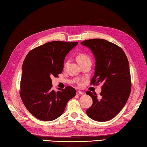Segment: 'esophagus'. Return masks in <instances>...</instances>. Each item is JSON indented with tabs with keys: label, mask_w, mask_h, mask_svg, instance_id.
Segmentation results:
<instances>
[{
	"label": "esophagus",
	"mask_w": 147,
	"mask_h": 147,
	"mask_svg": "<svg viewBox=\"0 0 147 147\" xmlns=\"http://www.w3.org/2000/svg\"><path fill=\"white\" fill-rule=\"evenodd\" d=\"M76 94L77 95H82V94H83V93L82 92H81V91H77L76 92Z\"/></svg>",
	"instance_id": "34e87169"
}]
</instances>
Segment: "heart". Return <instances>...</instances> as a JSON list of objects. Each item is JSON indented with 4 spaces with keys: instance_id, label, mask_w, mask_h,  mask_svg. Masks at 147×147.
Here are the masks:
<instances>
[{
    "instance_id": "obj_1",
    "label": "heart",
    "mask_w": 147,
    "mask_h": 147,
    "mask_svg": "<svg viewBox=\"0 0 147 147\" xmlns=\"http://www.w3.org/2000/svg\"><path fill=\"white\" fill-rule=\"evenodd\" d=\"M77 59H78V61L79 62L86 61V60H90L89 57L85 54H80L78 55ZM67 63H68V61H66L65 62V64H64L65 66L67 64Z\"/></svg>"
}]
</instances>
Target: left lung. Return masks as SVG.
Returning a JSON list of instances; mask_svg holds the SVG:
<instances>
[{
    "mask_svg": "<svg viewBox=\"0 0 147 147\" xmlns=\"http://www.w3.org/2000/svg\"><path fill=\"white\" fill-rule=\"evenodd\" d=\"M81 44L91 50L95 58V73L90 83H103L100 98L90 91L86 92L93 100L86 114L96 121H109L119 113L130 95L131 82L128 60L123 49L107 40L90 39Z\"/></svg>",
    "mask_w": 147,
    "mask_h": 147,
    "instance_id": "left-lung-1",
    "label": "left lung"
}]
</instances>
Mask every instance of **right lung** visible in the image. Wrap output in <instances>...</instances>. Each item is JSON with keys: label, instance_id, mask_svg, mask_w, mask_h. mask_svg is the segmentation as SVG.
I'll list each match as a JSON object with an SVG mask.
<instances>
[{"label": "right lung", "instance_id": "obj_1", "mask_svg": "<svg viewBox=\"0 0 147 147\" xmlns=\"http://www.w3.org/2000/svg\"><path fill=\"white\" fill-rule=\"evenodd\" d=\"M78 42L54 41L33 49L23 64L20 96L27 110L44 121L58 118L67 102L76 94L69 86L57 92L52 89L51 77H58L64 67V59Z\"/></svg>", "mask_w": 147, "mask_h": 147}]
</instances>
